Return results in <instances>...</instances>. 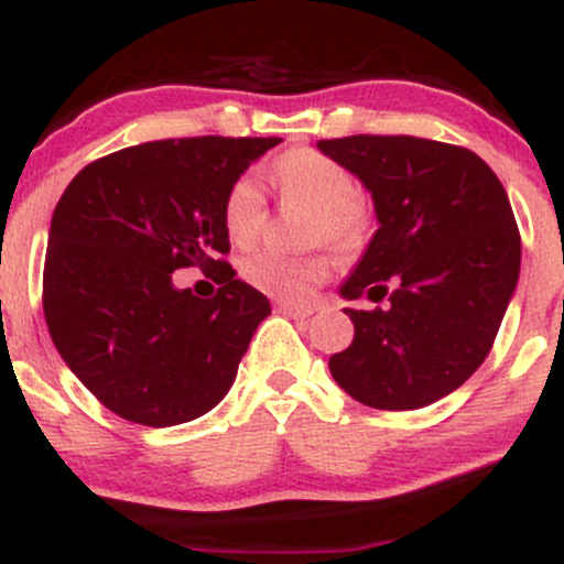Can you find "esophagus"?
Wrapping results in <instances>:
<instances>
[{
	"mask_svg": "<svg viewBox=\"0 0 564 564\" xmlns=\"http://www.w3.org/2000/svg\"><path fill=\"white\" fill-rule=\"evenodd\" d=\"M278 313L289 315V318L294 321H304L313 315V307H302V304H294V302H278Z\"/></svg>",
	"mask_w": 564,
	"mask_h": 564,
	"instance_id": "esophagus-1",
	"label": "esophagus"
}]
</instances>
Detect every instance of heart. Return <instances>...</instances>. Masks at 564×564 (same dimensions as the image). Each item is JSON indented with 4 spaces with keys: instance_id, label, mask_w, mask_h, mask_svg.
<instances>
[{
    "instance_id": "obj_1",
    "label": "heart",
    "mask_w": 564,
    "mask_h": 564,
    "mask_svg": "<svg viewBox=\"0 0 564 564\" xmlns=\"http://www.w3.org/2000/svg\"><path fill=\"white\" fill-rule=\"evenodd\" d=\"M281 193L318 212L315 236L326 238L339 251H355L366 241L368 215L360 187L339 161L313 148H296L273 166ZM268 217L260 180L251 172L236 177L223 198V225L232 243L249 246L260 236ZM332 273L326 254H283L278 249H254L241 260V278L262 294L283 302H307L313 291Z\"/></svg>"
}]
</instances>
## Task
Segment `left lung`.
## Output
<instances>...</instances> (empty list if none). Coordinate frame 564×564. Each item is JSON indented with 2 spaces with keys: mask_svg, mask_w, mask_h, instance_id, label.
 Masks as SVG:
<instances>
[{
  "mask_svg": "<svg viewBox=\"0 0 564 564\" xmlns=\"http://www.w3.org/2000/svg\"><path fill=\"white\" fill-rule=\"evenodd\" d=\"M371 191L379 230L341 283L352 345L332 355L336 384L379 411H413L467 381L520 278V230L501 180L467 148L411 134L318 140Z\"/></svg>",
  "mask_w": 564,
  "mask_h": 564,
  "instance_id": "obj_1",
  "label": "left lung"
}]
</instances>
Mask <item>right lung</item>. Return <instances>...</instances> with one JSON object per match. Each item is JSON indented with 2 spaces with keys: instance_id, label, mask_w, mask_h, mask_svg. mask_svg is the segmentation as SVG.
<instances>
[{
  "instance_id": "obj_1",
  "label": "right lung",
  "mask_w": 564,
  "mask_h": 564,
  "mask_svg": "<svg viewBox=\"0 0 564 564\" xmlns=\"http://www.w3.org/2000/svg\"><path fill=\"white\" fill-rule=\"evenodd\" d=\"M278 142H142L84 166L57 200L44 321L70 371L127 422H193L236 381L270 302L223 260V198ZM196 263L220 283L212 301L173 286V270Z\"/></svg>"
}]
</instances>
